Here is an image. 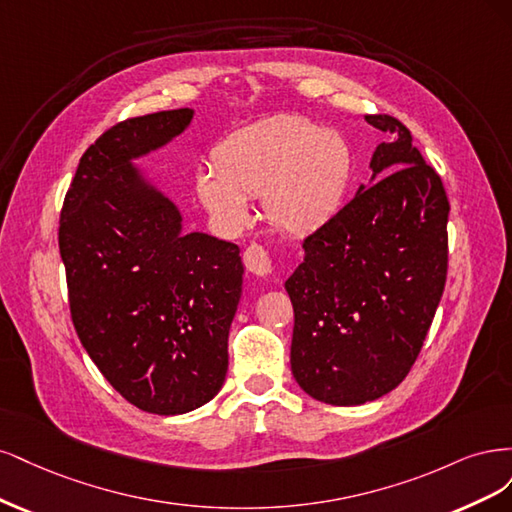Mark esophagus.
Here are the masks:
<instances>
[{
  "mask_svg": "<svg viewBox=\"0 0 512 512\" xmlns=\"http://www.w3.org/2000/svg\"><path fill=\"white\" fill-rule=\"evenodd\" d=\"M242 259H244L246 272H249L251 276H255L259 280L270 278V274H272V259H270V253L263 249V246L251 244L249 249L244 251Z\"/></svg>",
  "mask_w": 512,
  "mask_h": 512,
  "instance_id": "34e87169",
  "label": "esophagus"
}]
</instances>
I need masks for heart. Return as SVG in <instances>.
Returning <instances> with one entry per match:
<instances>
[{
	"label": "heart",
	"instance_id": "b5f03b06",
	"mask_svg": "<svg viewBox=\"0 0 512 512\" xmlns=\"http://www.w3.org/2000/svg\"><path fill=\"white\" fill-rule=\"evenodd\" d=\"M195 178L197 197L227 229L251 219L249 197L263 195L268 221L308 236L340 212L353 178V148L340 131L280 114L229 134Z\"/></svg>",
	"mask_w": 512,
	"mask_h": 512
}]
</instances>
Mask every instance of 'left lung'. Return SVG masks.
I'll return each mask as SVG.
<instances>
[{
  "label": "left lung",
  "mask_w": 512,
  "mask_h": 512,
  "mask_svg": "<svg viewBox=\"0 0 512 512\" xmlns=\"http://www.w3.org/2000/svg\"><path fill=\"white\" fill-rule=\"evenodd\" d=\"M370 187L304 240L287 278L291 372L319 402L359 406L398 387L421 351L447 280L449 200L442 180L389 114Z\"/></svg>",
  "instance_id": "left-lung-1"
}]
</instances>
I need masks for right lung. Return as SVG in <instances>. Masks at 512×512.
<instances>
[{
  "label": "right lung",
  "instance_id": "add662e5",
  "mask_svg": "<svg viewBox=\"0 0 512 512\" xmlns=\"http://www.w3.org/2000/svg\"><path fill=\"white\" fill-rule=\"evenodd\" d=\"M191 121L178 108L104 131L80 157L59 221L82 346L129 404L163 417L221 391L244 274L236 244L183 234L176 204L134 166Z\"/></svg>",
  "mask_w": 512,
  "mask_h": 512
}]
</instances>
